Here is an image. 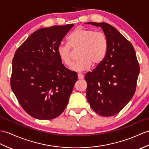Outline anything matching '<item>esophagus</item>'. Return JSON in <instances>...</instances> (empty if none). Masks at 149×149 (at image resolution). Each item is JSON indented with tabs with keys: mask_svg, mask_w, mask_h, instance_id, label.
<instances>
[{
	"mask_svg": "<svg viewBox=\"0 0 149 149\" xmlns=\"http://www.w3.org/2000/svg\"><path fill=\"white\" fill-rule=\"evenodd\" d=\"M77 77L79 79H84V75H83L82 74H78Z\"/></svg>",
	"mask_w": 149,
	"mask_h": 149,
	"instance_id": "1",
	"label": "esophagus"
}]
</instances>
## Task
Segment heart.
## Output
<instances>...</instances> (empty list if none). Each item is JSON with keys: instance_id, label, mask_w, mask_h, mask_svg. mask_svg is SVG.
Returning <instances> with one entry per match:
<instances>
[{"instance_id": "obj_1", "label": "heart", "mask_w": 149, "mask_h": 149, "mask_svg": "<svg viewBox=\"0 0 149 149\" xmlns=\"http://www.w3.org/2000/svg\"><path fill=\"white\" fill-rule=\"evenodd\" d=\"M79 49V60L71 66L72 70L82 72L93 66H98L104 60L108 49V40L103 32L79 26L67 38V44L58 47L59 58L67 67L72 63L71 48Z\"/></svg>"}]
</instances>
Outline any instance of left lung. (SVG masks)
I'll return each mask as SVG.
<instances>
[{
  "label": "left lung",
  "mask_w": 149,
  "mask_h": 149,
  "mask_svg": "<svg viewBox=\"0 0 149 149\" xmlns=\"http://www.w3.org/2000/svg\"><path fill=\"white\" fill-rule=\"evenodd\" d=\"M101 27L108 40L104 60L85 75L86 96L92 109L99 115L118 113L136 91L140 66L133 45L108 23L88 22Z\"/></svg>",
  "instance_id": "left-lung-1"
}]
</instances>
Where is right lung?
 Segmentation results:
<instances>
[{
  "instance_id": "obj_1",
  "label": "right lung",
  "mask_w": 149,
  "mask_h": 149,
  "mask_svg": "<svg viewBox=\"0 0 149 149\" xmlns=\"http://www.w3.org/2000/svg\"><path fill=\"white\" fill-rule=\"evenodd\" d=\"M73 26L68 24L37 30L14 55L12 91L23 110L34 118H56L68 104L77 75L62 64L57 49Z\"/></svg>"
}]
</instances>
